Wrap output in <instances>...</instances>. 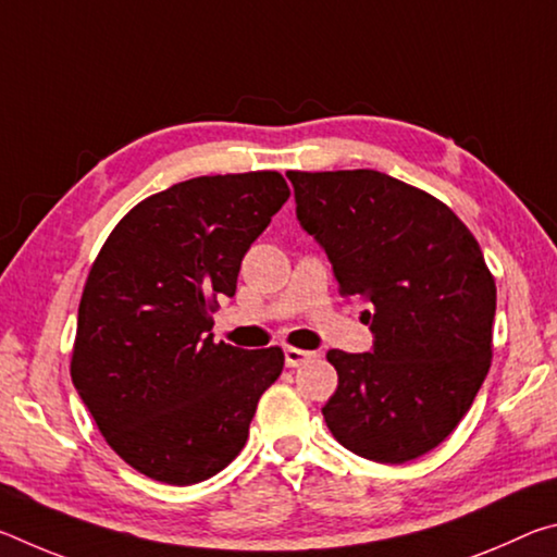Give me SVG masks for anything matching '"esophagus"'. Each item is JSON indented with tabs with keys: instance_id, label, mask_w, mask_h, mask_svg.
I'll list each match as a JSON object with an SVG mask.
<instances>
[{
	"instance_id": "esophagus-1",
	"label": "esophagus",
	"mask_w": 557,
	"mask_h": 557,
	"mask_svg": "<svg viewBox=\"0 0 557 557\" xmlns=\"http://www.w3.org/2000/svg\"><path fill=\"white\" fill-rule=\"evenodd\" d=\"M312 358H314V351H301V348H295V346L285 348V363L289 369H299V366L309 363Z\"/></svg>"
}]
</instances>
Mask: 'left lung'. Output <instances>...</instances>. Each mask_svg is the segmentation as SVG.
Masks as SVG:
<instances>
[{"label": "left lung", "mask_w": 557, "mask_h": 557, "mask_svg": "<svg viewBox=\"0 0 557 557\" xmlns=\"http://www.w3.org/2000/svg\"><path fill=\"white\" fill-rule=\"evenodd\" d=\"M297 221L344 297L371 301L369 354L332 348L326 428L354 455L405 465L459 425L492 366L496 285L474 235L420 188L373 169L287 172Z\"/></svg>", "instance_id": "left-lung-1"}]
</instances>
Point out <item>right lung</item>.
Segmentation results:
<instances>
[{
    "label": "right lung",
    "instance_id": "obj_1",
    "mask_svg": "<svg viewBox=\"0 0 557 557\" xmlns=\"http://www.w3.org/2000/svg\"><path fill=\"white\" fill-rule=\"evenodd\" d=\"M289 199L277 172L196 176L137 203L83 289L71 379L108 445L154 482L188 486L238 457L280 346L215 344L211 312Z\"/></svg>",
    "mask_w": 557,
    "mask_h": 557
}]
</instances>
